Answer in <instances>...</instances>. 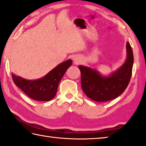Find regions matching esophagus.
Segmentation results:
<instances>
[{
    "label": "esophagus",
    "instance_id": "esophagus-1",
    "mask_svg": "<svg viewBox=\"0 0 146 146\" xmlns=\"http://www.w3.org/2000/svg\"><path fill=\"white\" fill-rule=\"evenodd\" d=\"M73 62L74 63L77 64H79L80 62H81V58L79 56H74L73 58Z\"/></svg>",
    "mask_w": 146,
    "mask_h": 146
}]
</instances>
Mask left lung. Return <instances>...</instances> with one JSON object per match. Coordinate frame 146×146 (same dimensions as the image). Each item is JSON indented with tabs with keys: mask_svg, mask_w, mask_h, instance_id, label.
Instances as JSON below:
<instances>
[{
	"mask_svg": "<svg viewBox=\"0 0 146 146\" xmlns=\"http://www.w3.org/2000/svg\"><path fill=\"white\" fill-rule=\"evenodd\" d=\"M127 57L123 65L109 75H103L96 69L78 66L81 73V86L92 100L105 102L115 99L127 88L131 80L134 58L130 43L126 44Z\"/></svg>",
	"mask_w": 146,
	"mask_h": 146,
	"instance_id": "obj_1",
	"label": "left lung"
}]
</instances>
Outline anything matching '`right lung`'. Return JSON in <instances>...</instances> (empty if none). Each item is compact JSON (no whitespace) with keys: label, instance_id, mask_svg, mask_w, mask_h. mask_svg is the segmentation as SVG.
Masks as SVG:
<instances>
[{"label":"right lung","instance_id":"1","mask_svg":"<svg viewBox=\"0 0 146 146\" xmlns=\"http://www.w3.org/2000/svg\"><path fill=\"white\" fill-rule=\"evenodd\" d=\"M72 64L70 59L58 65L47 75L36 80H28L11 73L16 86L29 98L36 101H48L56 96L58 87L67 69Z\"/></svg>","mask_w":146,"mask_h":146}]
</instances>
